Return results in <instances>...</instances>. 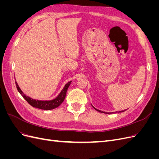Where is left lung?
Wrapping results in <instances>:
<instances>
[{
	"instance_id": "left-lung-1",
	"label": "left lung",
	"mask_w": 159,
	"mask_h": 159,
	"mask_svg": "<svg viewBox=\"0 0 159 159\" xmlns=\"http://www.w3.org/2000/svg\"><path fill=\"white\" fill-rule=\"evenodd\" d=\"M93 106V105H92ZM93 107L95 109V110H97L98 111H99V112H101V113H107V114H111V113H121V112H124L125 111H126V110H124V111H116V112H110V113H107V112H105V111H100V110H99V109H97L96 108H95L93 106Z\"/></svg>"
}]
</instances>
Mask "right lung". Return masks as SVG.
I'll list each match as a JSON object with an SVG mask.
<instances>
[{"instance_id":"add662e5","label":"right lung","mask_w":159,"mask_h":159,"mask_svg":"<svg viewBox=\"0 0 159 159\" xmlns=\"http://www.w3.org/2000/svg\"><path fill=\"white\" fill-rule=\"evenodd\" d=\"M71 81H69L68 83H67L65 85L64 88L62 89V90L60 91L59 95H57L55 99H53L52 100H46V101L38 100V99L31 98L30 97H29V96L26 95L21 90L20 87L18 86L16 81H15V83H16V88L18 91V92L21 94L22 97L26 99V102L30 105H32V107L38 108V109H44V110H52V109H54L57 107H59L60 105L62 103H63L64 100L65 99V98H66L67 90H68Z\"/></svg>"}]
</instances>
